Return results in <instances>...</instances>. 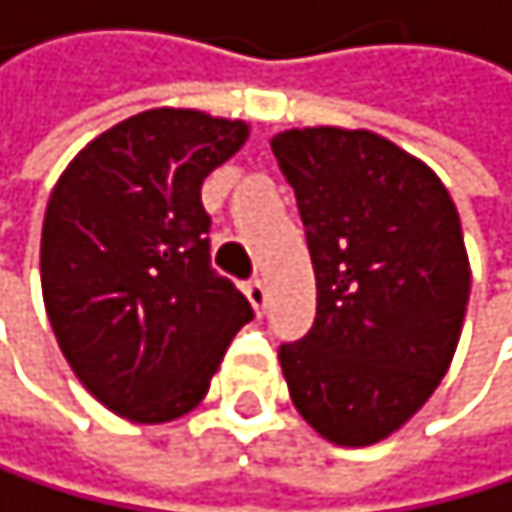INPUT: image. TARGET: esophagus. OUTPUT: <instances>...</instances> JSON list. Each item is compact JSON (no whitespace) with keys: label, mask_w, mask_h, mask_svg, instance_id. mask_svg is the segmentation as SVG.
Segmentation results:
<instances>
[{"label":"esophagus","mask_w":512,"mask_h":512,"mask_svg":"<svg viewBox=\"0 0 512 512\" xmlns=\"http://www.w3.org/2000/svg\"><path fill=\"white\" fill-rule=\"evenodd\" d=\"M243 290H247V297H250L253 309L262 316V312H265V300H269V294H265V284H262L259 278H253V281H247V287H243Z\"/></svg>","instance_id":"34e87169"}]
</instances>
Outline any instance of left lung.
Returning <instances> with one entry per match:
<instances>
[{"mask_svg": "<svg viewBox=\"0 0 512 512\" xmlns=\"http://www.w3.org/2000/svg\"><path fill=\"white\" fill-rule=\"evenodd\" d=\"M316 272V322L278 359L322 438L366 447L432 397L469 303L457 206L438 174L372 131L272 137Z\"/></svg>", "mask_w": 512, "mask_h": 512, "instance_id": "obj_1", "label": "left lung"}]
</instances>
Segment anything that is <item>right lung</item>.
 I'll use <instances>...</instances> for the list:
<instances>
[{"label": "right lung", "instance_id": "1", "mask_svg": "<svg viewBox=\"0 0 512 512\" xmlns=\"http://www.w3.org/2000/svg\"><path fill=\"white\" fill-rule=\"evenodd\" d=\"M250 127L149 109L87 143L40 240L49 325L74 375L131 422H171L209 391L250 300L212 269L200 190Z\"/></svg>", "mask_w": 512, "mask_h": 512}]
</instances>
